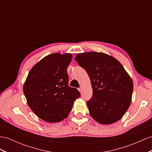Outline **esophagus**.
I'll return each instance as SVG.
<instances>
[{"label":"esophagus","instance_id":"obj_1","mask_svg":"<svg viewBox=\"0 0 152 152\" xmlns=\"http://www.w3.org/2000/svg\"><path fill=\"white\" fill-rule=\"evenodd\" d=\"M78 91L81 92V87H80V88H78Z\"/></svg>","mask_w":152,"mask_h":152}]
</instances>
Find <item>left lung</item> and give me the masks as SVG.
Listing matches in <instances>:
<instances>
[{"label":"left lung","mask_w":152,"mask_h":152,"mask_svg":"<svg viewBox=\"0 0 152 152\" xmlns=\"http://www.w3.org/2000/svg\"><path fill=\"white\" fill-rule=\"evenodd\" d=\"M75 60L91 79L93 94L87 104L92 118L103 124L121 119L130 104L134 88L123 65L103 53H80Z\"/></svg>","instance_id":"8db88e82"}]
</instances>
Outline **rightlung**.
<instances>
[{
    "mask_svg": "<svg viewBox=\"0 0 152 152\" xmlns=\"http://www.w3.org/2000/svg\"><path fill=\"white\" fill-rule=\"evenodd\" d=\"M72 54H49L34 65L23 91L29 107L39 118L49 123L67 118L74 102L80 97L76 88L69 86L67 69Z\"/></svg>",
    "mask_w": 152,
    "mask_h": 152,
    "instance_id": "obj_1",
    "label": "right lung"
}]
</instances>
